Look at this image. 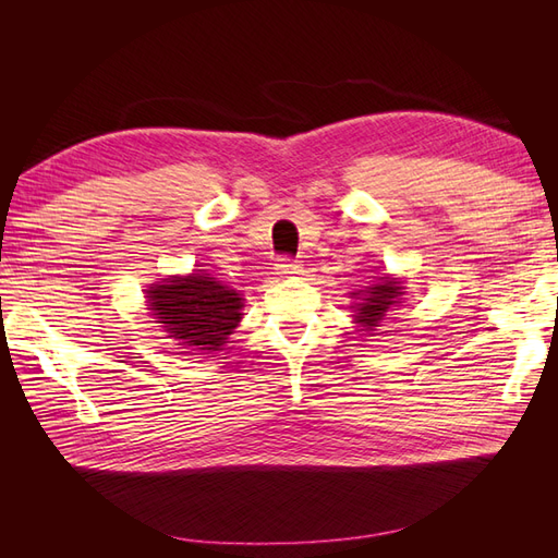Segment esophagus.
Segmentation results:
<instances>
[{
	"instance_id": "esophagus-1",
	"label": "esophagus",
	"mask_w": 558,
	"mask_h": 558,
	"mask_svg": "<svg viewBox=\"0 0 558 558\" xmlns=\"http://www.w3.org/2000/svg\"><path fill=\"white\" fill-rule=\"evenodd\" d=\"M275 269L279 275H300L302 272V263L291 258V256H279L275 263Z\"/></svg>"
}]
</instances>
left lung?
Wrapping results in <instances>:
<instances>
[{"instance_id": "left-lung-1", "label": "left lung", "mask_w": 558, "mask_h": 558, "mask_svg": "<svg viewBox=\"0 0 558 558\" xmlns=\"http://www.w3.org/2000/svg\"><path fill=\"white\" fill-rule=\"evenodd\" d=\"M400 295L402 293H400L398 281L384 279L381 283H375L373 289H367V298H363L365 302L359 305L356 320L365 330H375L379 326V320L396 305Z\"/></svg>"}]
</instances>
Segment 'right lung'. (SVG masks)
<instances>
[{"label":"right lung","instance_id":"1","mask_svg":"<svg viewBox=\"0 0 558 558\" xmlns=\"http://www.w3.org/2000/svg\"><path fill=\"white\" fill-rule=\"evenodd\" d=\"M146 298L158 324L191 351H218L242 318V298L205 272L154 286Z\"/></svg>","mask_w":558,"mask_h":558}]
</instances>
